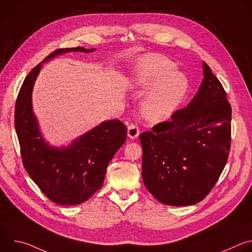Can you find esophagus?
<instances>
[{
	"label": "esophagus",
	"instance_id": "esophagus-1",
	"mask_svg": "<svg viewBox=\"0 0 252 252\" xmlns=\"http://www.w3.org/2000/svg\"><path fill=\"white\" fill-rule=\"evenodd\" d=\"M139 134V128L136 124H131L127 126V135L130 138H136Z\"/></svg>",
	"mask_w": 252,
	"mask_h": 252
}]
</instances>
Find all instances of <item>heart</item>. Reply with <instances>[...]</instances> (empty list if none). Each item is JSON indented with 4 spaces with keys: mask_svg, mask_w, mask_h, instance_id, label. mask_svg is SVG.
<instances>
[{
    "mask_svg": "<svg viewBox=\"0 0 252 252\" xmlns=\"http://www.w3.org/2000/svg\"><path fill=\"white\" fill-rule=\"evenodd\" d=\"M174 67L172 61L159 54L141 57L134 66L128 84L135 92L148 91L141 101L146 119L158 122L169 117L185 97L188 79Z\"/></svg>",
    "mask_w": 252,
    "mask_h": 252,
    "instance_id": "heart-1",
    "label": "heart"
}]
</instances>
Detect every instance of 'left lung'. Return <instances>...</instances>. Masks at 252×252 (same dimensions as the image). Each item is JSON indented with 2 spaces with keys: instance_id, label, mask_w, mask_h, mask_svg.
Returning <instances> with one entry per match:
<instances>
[{
  "instance_id": "left-lung-1",
  "label": "left lung",
  "mask_w": 252,
  "mask_h": 252,
  "mask_svg": "<svg viewBox=\"0 0 252 252\" xmlns=\"http://www.w3.org/2000/svg\"><path fill=\"white\" fill-rule=\"evenodd\" d=\"M187 107L169 122L140 133L143 184L161 203L172 206L201 201L226 164L231 141V105L210 67Z\"/></svg>"
}]
</instances>
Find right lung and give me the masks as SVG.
<instances>
[{
	"mask_svg": "<svg viewBox=\"0 0 252 252\" xmlns=\"http://www.w3.org/2000/svg\"><path fill=\"white\" fill-rule=\"evenodd\" d=\"M83 47L58 49L43 62L68 52L91 53ZM42 63L26 77L15 107V127L25 169L42 192L60 205L87 201L103 184L107 164L126 139V126L106 121L71 142L67 148L50 147L43 138L32 110V91Z\"/></svg>",
	"mask_w": 252,
	"mask_h": 252,
	"instance_id": "1",
	"label": "right lung"
}]
</instances>
